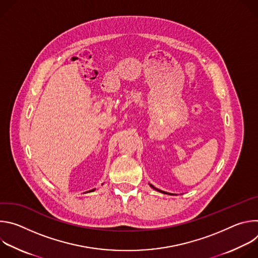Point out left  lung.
<instances>
[{
  "instance_id": "left-lung-1",
  "label": "left lung",
  "mask_w": 258,
  "mask_h": 258,
  "mask_svg": "<svg viewBox=\"0 0 258 258\" xmlns=\"http://www.w3.org/2000/svg\"><path fill=\"white\" fill-rule=\"evenodd\" d=\"M150 187H151V188H153V189H155V190H156V191H158V192H161V193H163V194H167V193H166V192H163V191H161V190H158V189H157V188H155V187H153V186H152V185H150Z\"/></svg>"
}]
</instances>
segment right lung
Segmentation results:
<instances>
[{
    "instance_id": "obj_1",
    "label": "right lung",
    "mask_w": 258,
    "mask_h": 258,
    "mask_svg": "<svg viewBox=\"0 0 258 258\" xmlns=\"http://www.w3.org/2000/svg\"><path fill=\"white\" fill-rule=\"evenodd\" d=\"M94 190H95V189H94ZM94 190H92V191H94Z\"/></svg>"
}]
</instances>
